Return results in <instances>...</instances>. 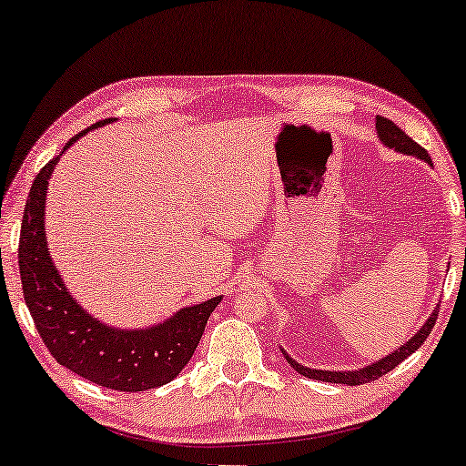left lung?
I'll return each mask as SVG.
<instances>
[{"mask_svg": "<svg viewBox=\"0 0 466 466\" xmlns=\"http://www.w3.org/2000/svg\"><path fill=\"white\" fill-rule=\"evenodd\" d=\"M376 132H378V138L380 142L384 144V147L392 148L396 152H400V155H409V157H417L421 158V161H425L427 165H431V158L430 155H427V150L419 147V144L409 138V136L402 132V129L392 124L390 119L386 117H376ZM433 167V165H431ZM438 308L440 305H436V309L431 311L430 318L425 319L423 326L419 328V330L415 332V337H410L405 345H400L396 350H392L390 355L382 357V360L373 361L371 365H365V368H360V370H349V371H328V370H311V368H305V365L297 363L293 357H289L283 350L285 360L291 363V368L301 373V376L305 378H311V380H319V382H332V384H347V386H360V384H368V382H373V380L382 378L384 373H388L390 370H394L396 365H399L400 361H405L409 355H413L415 350L423 345L425 339L430 337L431 334V328L433 324H436L438 319Z\"/></svg>", "mask_w": 466, "mask_h": 466, "instance_id": "1", "label": "left lung"}]
</instances>
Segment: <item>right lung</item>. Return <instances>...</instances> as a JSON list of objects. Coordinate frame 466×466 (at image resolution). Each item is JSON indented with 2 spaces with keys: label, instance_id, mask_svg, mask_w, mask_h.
I'll return each instance as SVG.
<instances>
[{
  "label": "right lung",
  "instance_id": "obj_1",
  "mask_svg": "<svg viewBox=\"0 0 466 466\" xmlns=\"http://www.w3.org/2000/svg\"><path fill=\"white\" fill-rule=\"evenodd\" d=\"M105 124L109 121H98L82 129L66 144L61 155L80 140V136ZM61 155L45 165L35 177L20 227L22 293L36 330L59 365L93 384L119 392H142L171 382L192 360L206 322L223 295L187 305L163 322L147 328L106 326L90 316L61 280L45 233V200L51 173Z\"/></svg>",
  "mask_w": 466,
  "mask_h": 466
}]
</instances>
